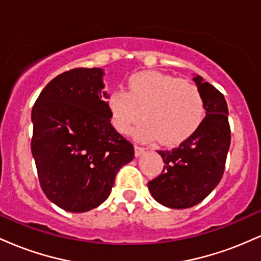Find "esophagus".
<instances>
[{"label": "esophagus", "instance_id": "1", "mask_svg": "<svg viewBox=\"0 0 261 261\" xmlns=\"http://www.w3.org/2000/svg\"><path fill=\"white\" fill-rule=\"evenodd\" d=\"M145 151H146L145 147H141L139 145L135 146V155H136V157H140L141 154L145 153Z\"/></svg>", "mask_w": 261, "mask_h": 261}]
</instances>
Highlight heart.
<instances>
[{
  "instance_id": "heart-1",
  "label": "heart",
  "mask_w": 261,
  "mask_h": 261,
  "mask_svg": "<svg viewBox=\"0 0 261 261\" xmlns=\"http://www.w3.org/2000/svg\"><path fill=\"white\" fill-rule=\"evenodd\" d=\"M108 109L114 127L130 133L140 120V140L157 139L164 145H176L191 136L205 118V101L200 89L187 80L155 71L134 73L126 92L115 89L108 97Z\"/></svg>"
}]
</instances>
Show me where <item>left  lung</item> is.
<instances>
[{"label": "left lung", "instance_id": "1", "mask_svg": "<svg viewBox=\"0 0 261 261\" xmlns=\"http://www.w3.org/2000/svg\"><path fill=\"white\" fill-rule=\"evenodd\" d=\"M205 101L206 116L191 136L170 151H158L163 170L148 181L155 201L170 208L201 202L222 179L230 145L228 107L220 91L201 76L194 77Z\"/></svg>", "mask_w": 261, "mask_h": 261}]
</instances>
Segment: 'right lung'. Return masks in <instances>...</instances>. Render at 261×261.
I'll return each mask as SVG.
<instances>
[{
  "label": "right lung",
  "mask_w": 261,
  "mask_h": 261,
  "mask_svg": "<svg viewBox=\"0 0 261 261\" xmlns=\"http://www.w3.org/2000/svg\"><path fill=\"white\" fill-rule=\"evenodd\" d=\"M101 68H73L50 81L32 110V154L50 201L87 212L109 196L133 143L110 122Z\"/></svg>",
  "instance_id": "add662e5"
}]
</instances>
